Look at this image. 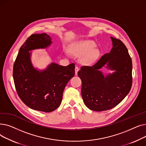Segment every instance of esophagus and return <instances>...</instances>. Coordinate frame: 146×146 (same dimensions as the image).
Returning <instances> with one entry per match:
<instances>
[{"mask_svg":"<svg viewBox=\"0 0 146 146\" xmlns=\"http://www.w3.org/2000/svg\"><path fill=\"white\" fill-rule=\"evenodd\" d=\"M79 70V67H75V75H76V76L78 75V73Z\"/></svg>","mask_w":146,"mask_h":146,"instance_id":"obj_1","label":"esophagus"}]
</instances>
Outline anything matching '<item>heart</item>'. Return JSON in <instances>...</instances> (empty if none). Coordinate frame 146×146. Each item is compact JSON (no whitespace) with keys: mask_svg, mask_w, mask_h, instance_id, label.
<instances>
[{"mask_svg":"<svg viewBox=\"0 0 146 146\" xmlns=\"http://www.w3.org/2000/svg\"><path fill=\"white\" fill-rule=\"evenodd\" d=\"M96 45L93 41H87L76 45L72 50V52L75 55L86 56L83 58L85 63H90L95 60L100 54V52L98 49H95Z\"/></svg>","mask_w":146,"mask_h":146,"instance_id":"1","label":"heart"}]
</instances>
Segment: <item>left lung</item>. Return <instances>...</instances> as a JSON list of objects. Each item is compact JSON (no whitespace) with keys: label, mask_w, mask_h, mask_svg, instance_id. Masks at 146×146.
<instances>
[{"label":"left lung","mask_w":146,"mask_h":146,"mask_svg":"<svg viewBox=\"0 0 146 146\" xmlns=\"http://www.w3.org/2000/svg\"><path fill=\"white\" fill-rule=\"evenodd\" d=\"M112 48L92 66H83L78 72L82 96L88 108L95 111L113 108L128 94L132 86V60L124 44L111 36ZM105 66L113 72L105 75Z\"/></svg>","instance_id":"obj_1"}]
</instances>
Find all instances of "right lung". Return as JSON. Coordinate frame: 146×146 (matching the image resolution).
I'll return each mask as SVG.
<instances>
[{
	"label": "right lung",
	"mask_w": 146,
	"mask_h": 146,
	"mask_svg": "<svg viewBox=\"0 0 146 146\" xmlns=\"http://www.w3.org/2000/svg\"><path fill=\"white\" fill-rule=\"evenodd\" d=\"M52 44L47 34L31 35L20 48L13 69L15 88L22 101L34 110L50 112L62 101L64 89L74 76V64L63 66L52 62L44 70L33 66L31 51L47 48Z\"/></svg>",
	"instance_id": "1"
}]
</instances>
